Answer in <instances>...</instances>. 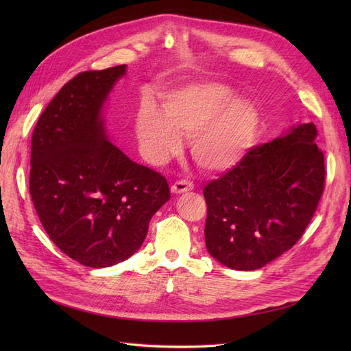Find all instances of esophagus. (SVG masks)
<instances>
[{
	"instance_id": "1",
	"label": "esophagus",
	"mask_w": 351,
	"mask_h": 351,
	"mask_svg": "<svg viewBox=\"0 0 351 351\" xmlns=\"http://www.w3.org/2000/svg\"><path fill=\"white\" fill-rule=\"evenodd\" d=\"M193 189V183L189 182V180H178L173 186H171V192L176 195L190 192Z\"/></svg>"
}]
</instances>
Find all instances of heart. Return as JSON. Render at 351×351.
<instances>
[{
  "label": "heart",
  "mask_w": 351,
  "mask_h": 351,
  "mask_svg": "<svg viewBox=\"0 0 351 351\" xmlns=\"http://www.w3.org/2000/svg\"><path fill=\"white\" fill-rule=\"evenodd\" d=\"M232 98L226 84L205 82L167 98L162 112L147 102L137 115V136L155 161L174 154L182 136L192 137L195 162L206 171H226L246 154L258 129L253 105Z\"/></svg>",
  "instance_id": "b5f03b06"
}]
</instances>
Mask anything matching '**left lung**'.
Wrapping results in <instances>:
<instances>
[{"label": "left lung", "instance_id": "8db88e82", "mask_svg": "<svg viewBox=\"0 0 351 351\" xmlns=\"http://www.w3.org/2000/svg\"><path fill=\"white\" fill-rule=\"evenodd\" d=\"M313 123L254 146L204 189L206 249L231 269L254 271L303 236L325 189Z\"/></svg>", "mask_w": 351, "mask_h": 351}]
</instances>
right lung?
Masks as SVG:
<instances>
[{"instance_id": "right-lung-1", "label": "right lung", "mask_w": 351, "mask_h": 351, "mask_svg": "<svg viewBox=\"0 0 351 351\" xmlns=\"http://www.w3.org/2000/svg\"><path fill=\"white\" fill-rule=\"evenodd\" d=\"M124 73L125 64L79 73L32 134L29 190L40 224L62 253L89 268L130 258L169 199L164 176L107 141L101 108Z\"/></svg>"}]
</instances>
